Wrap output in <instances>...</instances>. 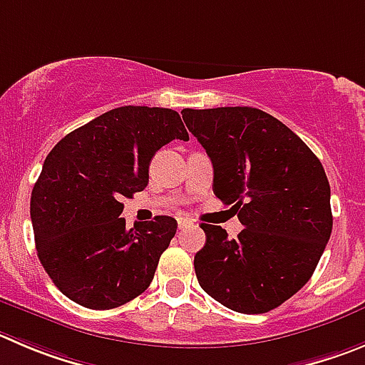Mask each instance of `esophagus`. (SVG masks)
Masks as SVG:
<instances>
[{"label":"esophagus","instance_id":"esophagus-1","mask_svg":"<svg viewBox=\"0 0 365 365\" xmlns=\"http://www.w3.org/2000/svg\"><path fill=\"white\" fill-rule=\"evenodd\" d=\"M177 224H179V229H186V227H193V225H195V222H193L192 218L180 217L179 220H177Z\"/></svg>","mask_w":365,"mask_h":365}]
</instances>
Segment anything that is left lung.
<instances>
[{
  "label": "left lung",
  "mask_w": 365,
  "mask_h": 365,
  "mask_svg": "<svg viewBox=\"0 0 365 365\" xmlns=\"http://www.w3.org/2000/svg\"><path fill=\"white\" fill-rule=\"evenodd\" d=\"M180 114L213 163V193L232 204L244 225L229 240L220 225L202 224L197 279L229 310L265 314L303 289L328 244L333 217L324 168L297 134L255 107Z\"/></svg>",
  "instance_id": "1"
}]
</instances>
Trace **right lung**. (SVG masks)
Returning a JSON list of instances; mask_svg holds the SVG:
<instances>
[{"instance_id":"right-lung-1","label":"right lung","mask_w":365,"mask_h":365,"mask_svg":"<svg viewBox=\"0 0 365 365\" xmlns=\"http://www.w3.org/2000/svg\"><path fill=\"white\" fill-rule=\"evenodd\" d=\"M190 136L179 113L125 106L62 138L32 190L36 249L58 290L81 307L110 310L154 279L177 220L155 217L125 227L123 197L143 192L163 145Z\"/></svg>"}]
</instances>
